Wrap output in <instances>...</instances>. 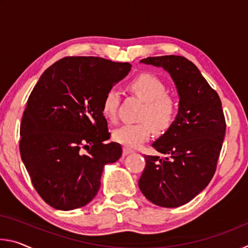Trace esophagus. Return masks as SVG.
<instances>
[{
    "instance_id": "obj_1",
    "label": "esophagus",
    "mask_w": 248,
    "mask_h": 248,
    "mask_svg": "<svg viewBox=\"0 0 248 248\" xmlns=\"http://www.w3.org/2000/svg\"><path fill=\"white\" fill-rule=\"evenodd\" d=\"M124 153L125 155H128V154H132V153H134V151H133L132 149L128 148V146H124Z\"/></svg>"
}]
</instances>
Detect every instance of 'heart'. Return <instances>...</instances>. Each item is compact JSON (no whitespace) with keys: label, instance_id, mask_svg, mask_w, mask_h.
<instances>
[{"label":"heart","instance_id":"obj_1","mask_svg":"<svg viewBox=\"0 0 248 248\" xmlns=\"http://www.w3.org/2000/svg\"><path fill=\"white\" fill-rule=\"evenodd\" d=\"M131 90L144 102L140 114V123L125 124L112 132L115 141L128 148H138L148 141L153 130L164 132L174 123L177 114V104L166 93V87L161 79L153 74H141L130 83ZM120 102V93L112 87L103 99V112L109 120L116 119Z\"/></svg>","mask_w":248,"mask_h":248}]
</instances>
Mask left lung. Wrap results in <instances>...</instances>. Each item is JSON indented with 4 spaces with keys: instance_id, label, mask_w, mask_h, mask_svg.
I'll return each instance as SVG.
<instances>
[{
    "instance_id": "8db88e82",
    "label": "left lung",
    "mask_w": 248,
    "mask_h": 248,
    "mask_svg": "<svg viewBox=\"0 0 248 248\" xmlns=\"http://www.w3.org/2000/svg\"><path fill=\"white\" fill-rule=\"evenodd\" d=\"M140 62L170 74L179 103L174 123L152 143L165 157L144 155L139 188L154 204L180 207L200 194L215 175L226 128L221 100L185 57H150Z\"/></svg>"
}]
</instances>
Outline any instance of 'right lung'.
<instances>
[{"instance_id": "add662e5", "label": "right lung", "mask_w": 248, "mask_h": 248, "mask_svg": "<svg viewBox=\"0 0 248 248\" xmlns=\"http://www.w3.org/2000/svg\"><path fill=\"white\" fill-rule=\"evenodd\" d=\"M130 70L127 62L98 57L64 58L33 87L20 124L19 151L33 187L52 208L69 211L91 202L105 165L120 158L119 143H105L110 133L103 99Z\"/></svg>"}]
</instances>
